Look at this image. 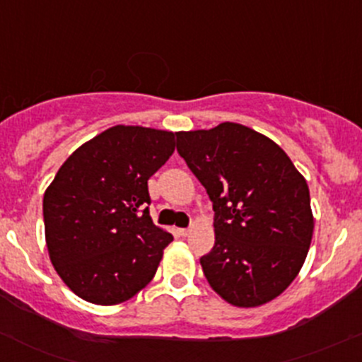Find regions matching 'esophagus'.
<instances>
[{
    "mask_svg": "<svg viewBox=\"0 0 362 362\" xmlns=\"http://www.w3.org/2000/svg\"><path fill=\"white\" fill-rule=\"evenodd\" d=\"M178 235L184 236V238H185V236L191 235V229H178Z\"/></svg>",
    "mask_w": 362,
    "mask_h": 362,
    "instance_id": "obj_1",
    "label": "esophagus"
}]
</instances>
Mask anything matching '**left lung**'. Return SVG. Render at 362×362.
Listing matches in <instances>:
<instances>
[{
	"mask_svg": "<svg viewBox=\"0 0 362 362\" xmlns=\"http://www.w3.org/2000/svg\"><path fill=\"white\" fill-rule=\"evenodd\" d=\"M177 151L214 204L215 245L199 259L210 287L240 308L275 299L312 243L305 177L275 141L236 122L180 131Z\"/></svg>",
	"mask_w": 362,
	"mask_h": 362,
	"instance_id": "1",
	"label": "left lung"
}]
</instances>
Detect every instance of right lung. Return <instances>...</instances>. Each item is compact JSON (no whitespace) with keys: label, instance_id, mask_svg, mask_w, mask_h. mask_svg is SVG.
Returning <instances> with one entry per match:
<instances>
[{"label":"right lung","instance_id":"add662e5","mask_svg":"<svg viewBox=\"0 0 362 362\" xmlns=\"http://www.w3.org/2000/svg\"><path fill=\"white\" fill-rule=\"evenodd\" d=\"M175 133L113 126L64 160L43 194L50 261L78 298L119 305L154 279L173 236L152 222L148 178Z\"/></svg>","mask_w":362,"mask_h":362}]
</instances>
